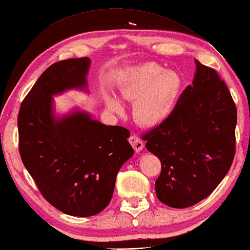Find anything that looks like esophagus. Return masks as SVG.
<instances>
[{"mask_svg":"<svg viewBox=\"0 0 250 250\" xmlns=\"http://www.w3.org/2000/svg\"><path fill=\"white\" fill-rule=\"evenodd\" d=\"M129 142L136 152H140L143 148H144V143H143L140 137H137L136 135H131Z\"/></svg>","mask_w":250,"mask_h":250,"instance_id":"34e87169","label":"esophagus"}]
</instances>
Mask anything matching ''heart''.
Returning a JSON list of instances; mask_svg holds the SVG:
<instances>
[{"mask_svg": "<svg viewBox=\"0 0 250 250\" xmlns=\"http://www.w3.org/2000/svg\"><path fill=\"white\" fill-rule=\"evenodd\" d=\"M182 87L175 72L164 71L156 63L132 67L120 83L119 93L125 100L134 101L133 116L140 125L156 126L171 115ZM105 103L114 113H122L124 106L115 95H106Z\"/></svg>", "mask_w": 250, "mask_h": 250, "instance_id": "obj_1", "label": "heart"}]
</instances>
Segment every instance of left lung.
<instances>
[{
    "label": "left lung",
    "instance_id": "obj_1",
    "mask_svg": "<svg viewBox=\"0 0 250 250\" xmlns=\"http://www.w3.org/2000/svg\"><path fill=\"white\" fill-rule=\"evenodd\" d=\"M192 84L171 115L143 136L161 161L157 198L186 208L207 198L229 172L235 152L236 106L215 70L195 60Z\"/></svg>",
    "mask_w": 250,
    "mask_h": 250
}]
</instances>
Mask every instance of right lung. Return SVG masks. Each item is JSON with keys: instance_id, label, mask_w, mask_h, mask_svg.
I'll return each mask as SVG.
<instances>
[{"instance_id": "add662e5", "label": "right lung", "mask_w": 250, "mask_h": 250, "mask_svg": "<svg viewBox=\"0 0 250 250\" xmlns=\"http://www.w3.org/2000/svg\"><path fill=\"white\" fill-rule=\"evenodd\" d=\"M88 57L50 65L23 100L18 115L19 151L41 193L62 213L89 217L109 204L116 177L134 150L124 126L106 125L87 111L56 116L54 95L88 92Z\"/></svg>"}]
</instances>
